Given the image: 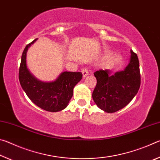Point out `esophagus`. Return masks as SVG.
<instances>
[{
    "instance_id": "obj_1",
    "label": "esophagus",
    "mask_w": 160,
    "mask_h": 160,
    "mask_svg": "<svg viewBox=\"0 0 160 160\" xmlns=\"http://www.w3.org/2000/svg\"><path fill=\"white\" fill-rule=\"evenodd\" d=\"M81 72H82V77H83L84 78H85L86 76H88V74H89L88 70V68H84L83 69H82V70H81Z\"/></svg>"
}]
</instances>
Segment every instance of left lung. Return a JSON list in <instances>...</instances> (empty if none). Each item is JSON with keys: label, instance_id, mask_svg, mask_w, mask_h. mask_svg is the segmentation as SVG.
<instances>
[{"label": "left lung", "instance_id": "1", "mask_svg": "<svg viewBox=\"0 0 160 160\" xmlns=\"http://www.w3.org/2000/svg\"><path fill=\"white\" fill-rule=\"evenodd\" d=\"M97 85L92 98L99 109L113 113L123 109L133 99L140 86L139 61L137 54L131 51L130 61L125 69L114 74L109 69L94 73Z\"/></svg>", "mask_w": 160, "mask_h": 160}]
</instances>
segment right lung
Instances as JSON below:
<instances>
[{
	"instance_id": "add662e5",
	"label": "right lung",
	"mask_w": 160,
	"mask_h": 160,
	"mask_svg": "<svg viewBox=\"0 0 160 160\" xmlns=\"http://www.w3.org/2000/svg\"><path fill=\"white\" fill-rule=\"evenodd\" d=\"M37 39L26 46L21 58L19 80L31 101L41 109L57 112L67 107L73 94V88L82 78L80 72H61L52 82H42L32 75L27 66V52Z\"/></svg>"
}]
</instances>
